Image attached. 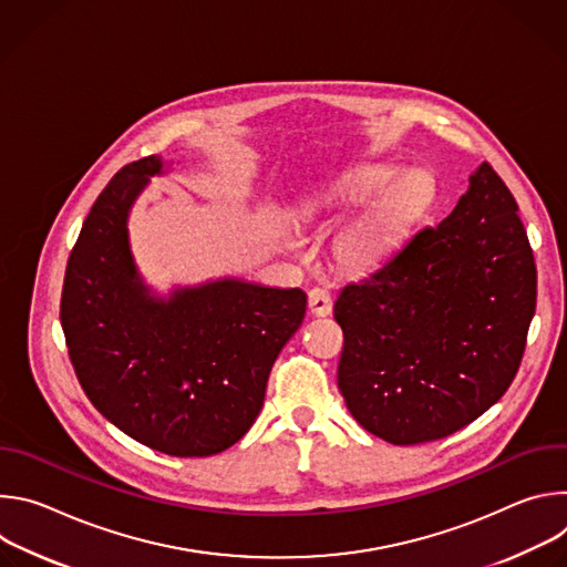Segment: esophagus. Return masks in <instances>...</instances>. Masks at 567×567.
I'll list each match as a JSON object with an SVG mask.
<instances>
[{"label":"esophagus","instance_id":"34e87169","mask_svg":"<svg viewBox=\"0 0 567 567\" xmlns=\"http://www.w3.org/2000/svg\"><path fill=\"white\" fill-rule=\"evenodd\" d=\"M309 311L313 316H330L332 313V298L326 289H311L309 291Z\"/></svg>","mask_w":567,"mask_h":567}]
</instances>
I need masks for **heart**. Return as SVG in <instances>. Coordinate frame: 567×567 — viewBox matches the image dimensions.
Segmentation results:
<instances>
[{
  "label": "heart",
  "mask_w": 567,
  "mask_h": 567,
  "mask_svg": "<svg viewBox=\"0 0 567 567\" xmlns=\"http://www.w3.org/2000/svg\"><path fill=\"white\" fill-rule=\"evenodd\" d=\"M437 199V186L431 173H401L390 166L357 168L305 204L309 221L328 213H343L354 206H368L337 239V262L352 274H363L388 262L429 217Z\"/></svg>",
  "instance_id": "b5f03b06"
}]
</instances>
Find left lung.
I'll use <instances>...</instances> for the list:
<instances>
[{
	"instance_id": "left-lung-1",
	"label": "left lung",
	"mask_w": 567,
	"mask_h": 567,
	"mask_svg": "<svg viewBox=\"0 0 567 567\" xmlns=\"http://www.w3.org/2000/svg\"><path fill=\"white\" fill-rule=\"evenodd\" d=\"M534 309L536 265L518 204L482 164L446 219L341 289L348 411L396 446L453 435L512 385Z\"/></svg>"
}]
</instances>
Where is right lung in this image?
Instances as JSON below:
<instances>
[{
    "label": "right lung",
    "mask_w": 567,
    "mask_h": 567,
    "mask_svg": "<svg viewBox=\"0 0 567 567\" xmlns=\"http://www.w3.org/2000/svg\"><path fill=\"white\" fill-rule=\"evenodd\" d=\"M161 168L143 156L99 195L66 262L60 322L80 385L116 429L158 453L208 457L254 426L307 296L228 278L150 296L127 215Z\"/></svg>",
    "instance_id": "1"
}]
</instances>
